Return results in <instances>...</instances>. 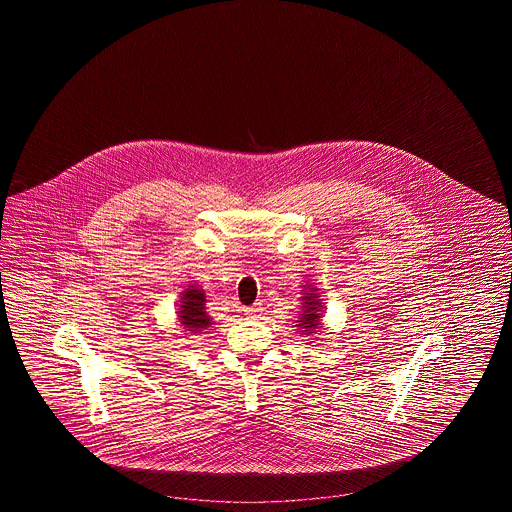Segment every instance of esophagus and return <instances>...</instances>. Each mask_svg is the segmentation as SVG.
Masks as SVG:
<instances>
[{"instance_id":"esophagus-1","label":"esophagus","mask_w":512,"mask_h":512,"mask_svg":"<svg viewBox=\"0 0 512 512\" xmlns=\"http://www.w3.org/2000/svg\"><path fill=\"white\" fill-rule=\"evenodd\" d=\"M261 311H263V309H261L259 305H255V307H247V309H245V315L249 318H255L257 315H261Z\"/></svg>"}]
</instances>
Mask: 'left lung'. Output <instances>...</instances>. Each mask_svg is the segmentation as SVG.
Returning a JSON list of instances; mask_svg holds the SVG:
<instances>
[{"label":"left lung","instance_id":"1","mask_svg":"<svg viewBox=\"0 0 512 512\" xmlns=\"http://www.w3.org/2000/svg\"><path fill=\"white\" fill-rule=\"evenodd\" d=\"M303 297H301V317L297 320V330L303 336H315L322 320V313H324V305L320 303V293L318 288H313L311 284L303 286Z\"/></svg>","mask_w":512,"mask_h":512}]
</instances>
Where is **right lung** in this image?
<instances>
[{"instance_id":"obj_1","label":"right lung","mask_w":512,"mask_h":512,"mask_svg":"<svg viewBox=\"0 0 512 512\" xmlns=\"http://www.w3.org/2000/svg\"><path fill=\"white\" fill-rule=\"evenodd\" d=\"M178 322L190 334H201L205 328L213 324V318L205 311V292L199 286H188L180 293L178 305Z\"/></svg>"}]
</instances>
